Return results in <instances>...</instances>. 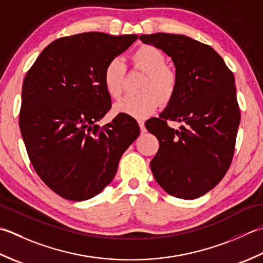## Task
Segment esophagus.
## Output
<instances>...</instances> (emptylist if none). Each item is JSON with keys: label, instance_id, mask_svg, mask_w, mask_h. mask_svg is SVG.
<instances>
[{"label": "esophagus", "instance_id": "34e87169", "mask_svg": "<svg viewBox=\"0 0 263 263\" xmlns=\"http://www.w3.org/2000/svg\"><path fill=\"white\" fill-rule=\"evenodd\" d=\"M138 125H139V128H141L142 134H144V133L146 132V128H145V125H144V121L143 120H138Z\"/></svg>", "mask_w": 263, "mask_h": 263}]
</instances>
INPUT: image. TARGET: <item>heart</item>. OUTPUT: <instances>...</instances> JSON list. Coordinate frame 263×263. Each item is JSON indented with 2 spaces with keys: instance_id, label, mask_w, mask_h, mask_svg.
<instances>
[{
  "instance_id": "heart-1",
  "label": "heart",
  "mask_w": 263,
  "mask_h": 263,
  "mask_svg": "<svg viewBox=\"0 0 263 263\" xmlns=\"http://www.w3.org/2000/svg\"><path fill=\"white\" fill-rule=\"evenodd\" d=\"M132 62L139 70L145 72L141 92L138 95H128L118 101L115 110L135 118H145L157 110L159 99L168 102L177 87V74L165 67V57L159 49L144 45L133 53ZM125 66L120 58H114L106 63L103 71V84L111 98H119L122 93Z\"/></svg>"
}]
</instances>
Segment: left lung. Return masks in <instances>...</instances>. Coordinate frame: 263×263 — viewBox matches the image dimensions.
Wrapping results in <instances>:
<instances>
[{
    "instance_id": "obj_1",
    "label": "left lung",
    "mask_w": 263,
    "mask_h": 263,
    "mask_svg": "<svg viewBox=\"0 0 263 263\" xmlns=\"http://www.w3.org/2000/svg\"><path fill=\"white\" fill-rule=\"evenodd\" d=\"M173 60L177 87L146 129L159 141L151 161L157 183L178 199L194 200L220 181L232 163L240 121L233 72L211 46L185 35L139 36ZM168 120L183 124L179 130Z\"/></svg>"
}]
</instances>
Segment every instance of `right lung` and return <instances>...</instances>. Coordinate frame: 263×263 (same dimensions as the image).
<instances>
[{
  "mask_svg": "<svg viewBox=\"0 0 263 263\" xmlns=\"http://www.w3.org/2000/svg\"><path fill=\"white\" fill-rule=\"evenodd\" d=\"M137 35L99 31L62 37L47 45L24 79L19 127L41 179L63 199H92L108 186L121 155L139 135L137 121L111 108L103 71Z\"/></svg>",
  "mask_w": 263,
  "mask_h": 263,
  "instance_id": "right-lung-1",
  "label": "right lung"
}]
</instances>
